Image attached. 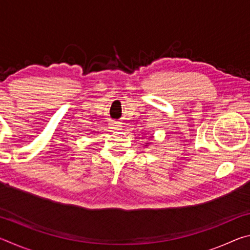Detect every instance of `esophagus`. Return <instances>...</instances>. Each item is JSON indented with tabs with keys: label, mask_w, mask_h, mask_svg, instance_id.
Instances as JSON below:
<instances>
[{
	"label": "esophagus",
	"mask_w": 250,
	"mask_h": 250,
	"mask_svg": "<svg viewBox=\"0 0 250 250\" xmlns=\"http://www.w3.org/2000/svg\"><path fill=\"white\" fill-rule=\"evenodd\" d=\"M109 125H110V129H112V130H120V128H121L120 126L121 125H119L116 121H112L111 124H109Z\"/></svg>",
	"instance_id": "obj_1"
}]
</instances>
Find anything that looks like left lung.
Instances as JSON below:
<instances>
[{"mask_svg": "<svg viewBox=\"0 0 250 250\" xmlns=\"http://www.w3.org/2000/svg\"><path fill=\"white\" fill-rule=\"evenodd\" d=\"M146 146H147V143H146Z\"/></svg>", "mask_w": 250, "mask_h": 250, "instance_id": "8db88e82", "label": "left lung"}]
</instances>
